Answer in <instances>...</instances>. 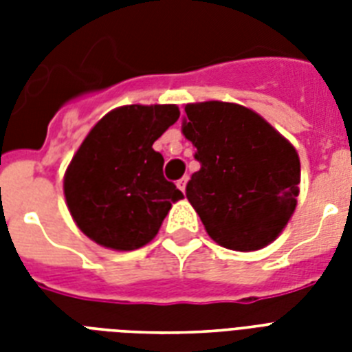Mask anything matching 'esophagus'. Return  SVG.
I'll return each instance as SVG.
<instances>
[{"mask_svg":"<svg viewBox=\"0 0 352 352\" xmlns=\"http://www.w3.org/2000/svg\"><path fill=\"white\" fill-rule=\"evenodd\" d=\"M186 184H188V175H184L182 179H179V181H177V186H179V190H181V192H184V190H186Z\"/></svg>","mask_w":352,"mask_h":352,"instance_id":"34e87169","label":"esophagus"}]
</instances>
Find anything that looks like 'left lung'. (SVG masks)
<instances>
[{
	"mask_svg": "<svg viewBox=\"0 0 352 352\" xmlns=\"http://www.w3.org/2000/svg\"><path fill=\"white\" fill-rule=\"evenodd\" d=\"M182 133L201 168L186 197L215 243L239 252L272 243L294 214L300 159L257 113L228 102L184 107Z\"/></svg>",
	"mask_w": 352,
	"mask_h": 352,
	"instance_id": "8db88e82",
	"label": "left lung"
}]
</instances>
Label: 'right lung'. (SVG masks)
<instances>
[{"instance_id":"add662e5","label":"right lung","mask_w":352,"mask_h":352,"mask_svg":"<svg viewBox=\"0 0 352 352\" xmlns=\"http://www.w3.org/2000/svg\"><path fill=\"white\" fill-rule=\"evenodd\" d=\"M177 106H124L107 113L71 160L63 181L69 212L87 237L113 250L153 239L182 199L162 173L153 142L179 118Z\"/></svg>"}]
</instances>
